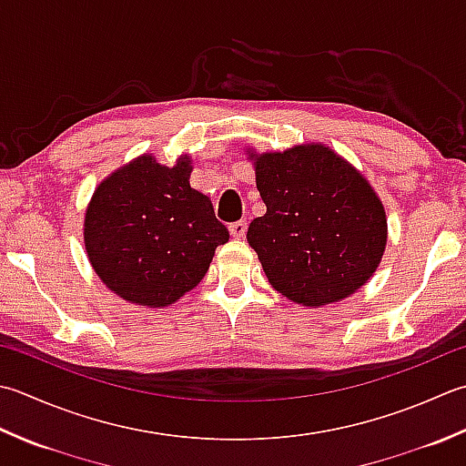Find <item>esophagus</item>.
I'll return each instance as SVG.
<instances>
[{
  "label": "esophagus",
  "instance_id": "1",
  "mask_svg": "<svg viewBox=\"0 0 466 466\" xmlns=\"http://www.w3.org/2000/svg\"><path fill=\"white\" fill-rule=\"evenodd\" d=\"M228 230L234 236V238H244L246 234V220H238V222H232L228 226Z\"/></svg>",
  "mask_w": 466,
  "mask_h": 466
}]
</instances>
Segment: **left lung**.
<instances>
[{"mask_svg":"<svg viewBox=\"0 0 466 466\" xmlns=\"http://www.w3.org/2000/svg\"><path fill=\"white\" fill-rule=\"evenodd\" d=\"M267 214L248 226L268 282L305 307L366 285L384 257L388 220L376 191L325 145L250 155Z\"/></svg>","mask_w":466,"mask_h":466,"instance_id":"8db88e82","label":"left lung"}]
</instances>
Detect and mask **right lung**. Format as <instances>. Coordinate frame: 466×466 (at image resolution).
<instances>
[{
  "mask_svg": "<svg viewBox=\"0 0 466 466\" xmlns=\"http://www.w3.org/2000/svg\"><path fill=\"white\" fill-rule=\"evenodd\" d=\"M189 157L173 167L153 155L127 163L96 187L85 216L88 260L129 303L167 307L206 277L228 228L189 186Z\"/></svg>",
  "mask_w": 466,
  "mask_h": 466,
  "instance_id": "obj_1",
  "label": "right lung"
}]
</instances>
